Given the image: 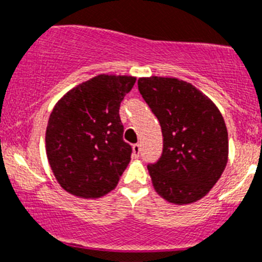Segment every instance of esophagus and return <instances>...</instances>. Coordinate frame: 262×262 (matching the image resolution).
Instances as JSON below:
<instances>
[{"instance_id": "34e87169", "label": "esophagus", "mask_w": 262, "mask_h": 262, "mask_svg": "<svg viewBox=\"0 0 262 262\" xmlns=\"http://www.w3.org/2000/svg\"><path fill=\"white\" fill-rule=\"evenodd\" d=\"M140 154H141V145L140 143H136V145H133V158H140Z\"/></svg>"}]
</instances>
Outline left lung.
Wrapping results in <instances>:
<instances>
[{"mask_svg": "<svg viewBox=\"0 0 262 262\" xmlns=\"http://www.w3.org/2000/svg\"><path fill=\"white\" fill-rule=\"evenodd\" d=\"M138 90L163 134L162 155L147 166L155 190L178 205L202 199L227 164L222 115L206 95L178 78H140Z\"/></svg>", "mask_w": 262, "mask_h": 262, "instance_id": "left-lung-1", "label": "left lung"}]
</instances>
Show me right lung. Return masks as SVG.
<instances>
[{
    "label": "right lung",
    "instance_id": "right-lung-1",
    "mask_svg": "<svg viewBox=\"0 0 262 262\" xmlns=\"http://www.w3.org/2000/svg\"><path fill=\"white\" fill-rule=\"evenodd\" d=\"M134 83V77L100 74L55 105L47 126V157L67 192L98 199L117 185L132 155L119 110Z\"/></svg>",
    "mask_w": 262,
    "mask_h": 262
}]
</instances>
